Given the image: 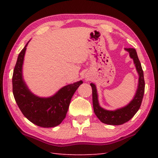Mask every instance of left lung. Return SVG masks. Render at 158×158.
Returning a JSON list of instances; mask_svg holds the SVG:
<instances>
[{"label": "left lung", "instance_id": "left-lung-1", "mask_svg": "<svg viewBox=\"0 0 158 158\" xmlns=\"http://www.w3.org/2000/svg\"><path fill=\"white\" fill-rule=\"evenodd\" d=\"M125 50L129 52L130 56L133 59L134 63L135 64L136 69L139 74L138 89L135 97L127 105L114 111H109L102 108L99 105L95 85L93 83L90 84L93 90V110L99 120L103 123L107 125H119L129 121L139 109L143 100L144 89H145V81L143 78V72L140 61L139 60L137 52L133 48H125Z\"/></svg>", "mask_w": 158, "mask_h": 158}]
</instances>
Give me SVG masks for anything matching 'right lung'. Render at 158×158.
I'll use <instances>...</instances> for the list:
<instances>
[{
	"label": "right lung",
	"mask_w": 158,
	"mask_h": 158,
	"mask_svg": "<svg viewBox=\"0 0 158 158\" xmlns=\"http://www.w3.org/2000/svg\"><path fill=\"white\" fill-rule=\"evenodd\" d=\"M28 42L19 54L13 72V95L21 111L31 123L42 127H56L65 118L71 99L83 81L65 85L49 98H40L32 93L22 76V65Z\"/></svg>",
	"instance_id": "1"
}]
</instances>
